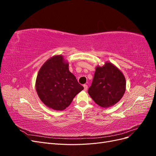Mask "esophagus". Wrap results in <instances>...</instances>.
Wrapping results in <instances>:
<instances>
[{"mask_svg":"<svg viewBox=\"0 0 156 156\" xmlns=\"http://www.w3.org/2000/svg\"><path fill=\"white\" fill-rule=\"evenodd\" d=\"M83 87H84V91H87V89H88V86L87 85V84H84Z\"/></svg>","mask_w":156,"mask_h":156,"instance_id":"34e87169","label":"esophagus"}]
</instances>
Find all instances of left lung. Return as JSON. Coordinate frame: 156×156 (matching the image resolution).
<instances>
[{
  "instance_id": "obj_1",
  "label": "left lung",
  "mask_w": 156,
  "mask_h": 156,
  "mask_svg": "<svg viewBox=\"0 0 156 156\" xmlns=\"http://www.w3.org/2000/svg\"><path fill=\"white\" fill-rule=\"evenodd\" d=\"M126 81L124 74L109 62L98 66L88 93L96 104L103 108L115 105L123 97Z\"/></svg>"
}]
</instances>
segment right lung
<instances>
[{
    "label": "right lung",
    "instance_id": "obj_1",
    "mask_svg": "<svg viewBox=\"0 0 156 156\" xmlns=\"http://www.w3.org/2000/svg\"><path fill=\"white\" fill-rule=\"evenodd\" d=\"M68 67L62 55H55L46 61L37 75L38 97L47 107L55 111L64 110L84 89Z\"/></svg>",
    "mask_w": 156,
    "mask_h": 156
}]
</instances>
